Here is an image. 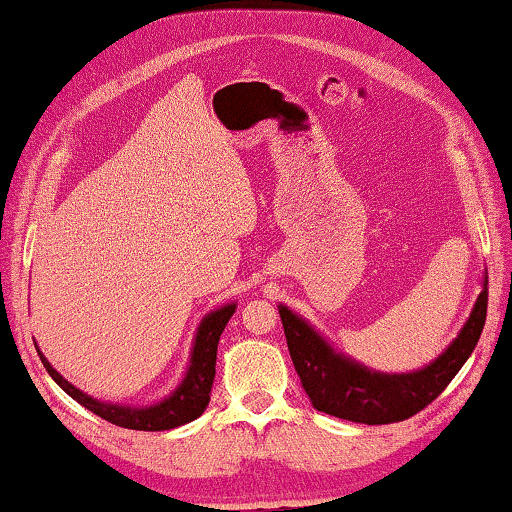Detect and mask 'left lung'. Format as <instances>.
I'll use <instances>...</instances> for the list:
<instances>
[{
  "instance_id": "8db88e82",
  "label": "left lung",
  "mask_w": 512,
  "mask_h": 512,
  "mask_svg": "<svg viewBox=\"0 0 512 512\" xmlns=\"http://www.w3.org/2000/svg\"><path fill=\"white\" fill-rule=\"evenodd\" d=\"M279 316L290 359L311 405L338 419L382 426L410 419L428 407L474 352L487 316V274H483V290L460 334L435 361L412 373L373 371L336 352L309 320L297 316L288 306L279 304Z\"/></svg>"
}]
</instances>
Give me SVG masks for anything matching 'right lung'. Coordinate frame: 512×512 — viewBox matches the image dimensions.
I'll return each mask as SVG.
<instances>
[{"instance_id":"right-lung-1","label":"right lung","mask_w":512,"mask_h":512,"mask_svg":"<svg viewBox=\"0 0 512 512\" xmlns=\"http://www.w3.org/2000/svg\"><path fill=\"white\" fill-rule=\"evenodd\" d=\"M235 313V304H224L219 309L210 311L203 316V320L196 327V336L192 343V355L190 364H187L185 377L180 380L178 387L169 393L167 398L157 400L153 405L135 407V405H119V403H107V400H98L77 389L75 384H70L64 375L57 373L50 361L38 350L45 371L50 373L54 382L64 389L70 398L77 400L86 410L98 414L100 419H105L114 426L130 428V430H171L178 426H185L206 412L210 403V391L212 380H215V364H217V343L222 336L226 322L231 320ZM36 345V343H34Z\"/></svg>"}]
</instances>
